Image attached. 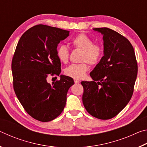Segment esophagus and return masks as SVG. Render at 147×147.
<instances>
[{"instance_id": "1", "label": "esophagus", "mask_w": 147, "mask_h": 147, "mask_svg": "<svg viewBox=\"0 0 147 147\" xmlns=\"http://www.w3.org/2000/svg\"><path fill=\"white\" fill-rule=\"evenodd\" d=\"M74 83H75V84H79L80 82L79 80H76V79H74Z\"/></svg>"}]
</instances>
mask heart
<instances>
[{
  "label": "heart",
  "mask_w": 147,
  "mask_h": 147,
  "mask_svg": "<svg viewBox=\"0 0 147 147\" xmlns=\"http://www.w3.org/2000/svg\"><path fill=\"white\" fill-rule=\"evenodd\" d=\"M71 44L74 48L82 51L80 60L82 61L78 64H72L65 69L67 76L74 79H82L85 76L89 69L88 63L91 65L97 64L100 61L103 54V48L100 44L93 43L90 37L84 33H80L72 39ZM57 57L63 63L68 62L69 51L64 45L59 46L56 52Z\"/></svg>",
  "instance_id": "b5f03b06"
}]
</instances>
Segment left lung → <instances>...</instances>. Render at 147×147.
Listing matches in <instances>:
<instances>
[{
  "instance_id": "1",
  "label": "left lung",
  "mask_w": 147,
  "mask_h": 147,
  "mask_svg": "<svg viewBox=\"0 0 147 147\" xmlns=\"http://www.w3.org/2000/svg\"><path fill=\"white\" fill-rule=\"evenodd\" d=\"M103 35L104 56L91 72L93 81H83L82 101L94 117H115L130 100L138 75V63L130 42L108 28H96Z\"/></svg>"
}]
</instances>
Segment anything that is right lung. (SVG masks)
Returning a JSON list of instances; mask_svg holds the SVG:
<instances>
[{
    "mask_svg": "<svg viewBox=\"0 0 147 147\" xmlns=\"http://www.w3.org/2000/svg\"><path fill=\"white\" fill-rule=\"evenodd\" d=\"M69 34L38 24L24 32L17 45L11 61L13 89L25 111L38 121L49 122L60 115L69 89L74 84L73 78L64 75L52 84L47 82L49 76L61 73L57 47Z\"/></svg>",
    "mask_w": 147,
    "mask_h": 147,
    "instance_id": "obj_1",
    "label": "right lung"
}]
</instances>
